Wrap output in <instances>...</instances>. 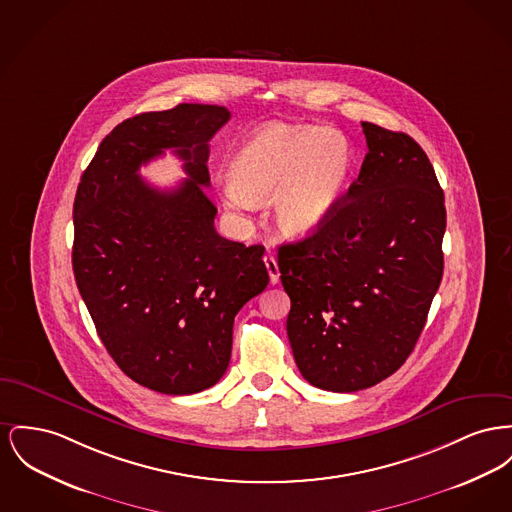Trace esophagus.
I'll use <instances>...</instances> for the list:
<instances>
[{
  "label": "esophagus",
  "instance_id": "1",
  "mask_svg": "<svg viewBox=\"0 0 512 512\" xmlns=\"http://www.w3.org/2000/svg\"><path fill=\"white\" fill-rule=\"evenodd\" d=\"M265 267H267V272H269V278H271V284H276L278 280H280V271H278V263H276V259H274V255H265Z\"/></svg>",
  "mask_w": 512,
  "mask_h": 512
}]
</instances>
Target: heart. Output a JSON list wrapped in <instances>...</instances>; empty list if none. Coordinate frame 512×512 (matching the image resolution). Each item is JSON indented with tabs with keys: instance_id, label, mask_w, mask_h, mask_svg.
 Returning a JSON list of instances; mask_svg holds the SVG:
<instances>
[{
	"instance_id": "heart-1",
	"label": "heart",
	"mask_w": 512,
	"mask_h": 512,
	"mask_svg": "<svg viewBox=\"0 0 512 512\" xmlns=\"http://www.w3.org/2000/svg\"><path fill=\"white\" fill-rule=\"evenodd\" d=\"M352 170V143L338 129L274 123L232 154L222 197L234 212L272 197L276 228L288 238H305L342 203Z\"/></svg>"
}]
</instances>
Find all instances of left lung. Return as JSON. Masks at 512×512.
<instances>
[{
    "label": "left lung",
    "instance_id": "8db88e82",
    "mask_svg": "<svg viewBox=\"0 0 512 512\" xmlns=\"http://www.w3.org/2000/svg\"><path fill=\"white\" fill-rule=\"evenodd\" d=\"M367 154L311 236L278 247L286 331L303 379L369 389L412 354L443 278L445 195L420 145L361 121Z\"/></svg>",
    "mask_w": 512,
    "mask_h": 512
}]
</instances>
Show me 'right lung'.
I'll return each instance as SVG.
<instances>
[{
	"instance_id": "right-lung-1",
	"label": "right lung",
	"mask_w": 512,
	"mask_h": 512,
	"mask_svg": "<svg viewBox=\"0 0 512 512\" xmlns=\"http://www.w3.org/2000/svg\"><path fill=\"white\" fill-rule=\"evenodd\" d=\"M224 106L180 104L123 121L83 172L73 205V272L96 332L121 371L162 394L220 381L234 317L269 284L263 245L218 236L205 193L209 141ZM172 148L188 180L162 192L138 168Z\"/></svg>"
}]
</instances>
